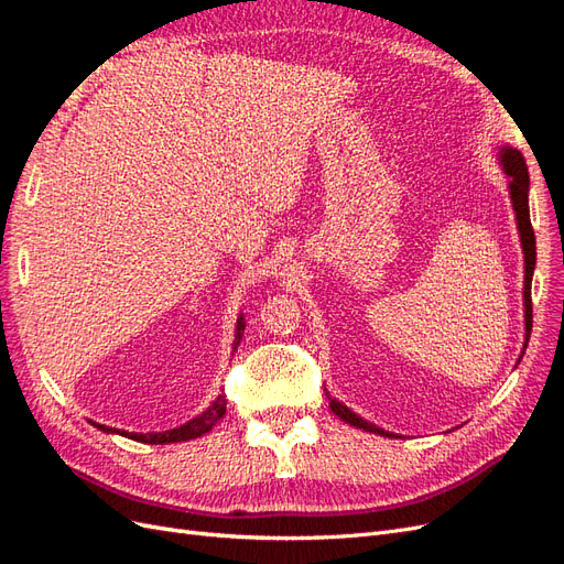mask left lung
Returning <instances> with one entry per match:
<instances>
[{"mask_svg":"<svg viewBox=\"0 0 564 564\" xmlns=\"http://www.w3.org/2000/svg\"><path fill=\"white\" fill-rule=\"evenodd\" d=\"M499 160L503 172L508 176V187H510V199H513V209L518 216V230H520V240H522V251H524V348L529 344V334H532V275H534V265H536V237L532 220H529V172H527V162L522 158V152L516 148H501ZM524 352V350H522ZM329 398L332 412L355 429H362L369 433H379L386 437H395L392 433H386L379 425H373L365 421L362 416H357L352 409H348L344 402H338L336 398Z\"/></svg>","mask_w":564,"mask_h":564,"instance_id":"obj_1","label":"left lung"}]
</instances>
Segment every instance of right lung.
<instances>
[{
    "label": "right lung",
    "instance_id": "add662e5",
    "mask_svg": "<svg viewBox=\"0 0 564 564\" xmlns=\"http://www.w3.org/2000/svg\"><path fill=\"white\" fill-rule=\"evenodd\" d=\"M245 317H240L237 319V332H235V350H237V346H240V340H242V334H245ZM224 414H226V398L220 395V398H216V402L207 409V412H204L202 416H197V419H193V421H187L185 425H181V429H174V431H164V433H119V431H115V429H108V425H98V423H94L96 429H100L104 433H119V435H129L131 440H139V442H145V445H164V442H181V440H193V437H199V435H204V433H209L214 425H216V421L218 419H224Z\"/></svg>",
    "mask_w": 564,
    "mask_h": 564
}]
</instances>
